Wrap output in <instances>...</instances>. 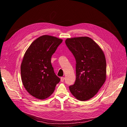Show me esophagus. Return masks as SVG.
Listing matches in <instances>:
<instances>
[{
    "instance_id": "esophagus-1",
    "label": "esophagus",
    "mask_w": 127,
    "mask_h": 127,
    "mask_svg": "<svg viewBox=\"0 0 127 127\" xmlns=\"http://www.w3.org/2000/svg\"><path fill=\"white\" fill-rule=\"evenodd\" d=\"M64 79H65V78H64V77H61V81L62 82H64Z\"/></svg>"
}]
</instances>
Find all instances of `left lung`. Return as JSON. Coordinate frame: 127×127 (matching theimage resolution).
Returning <instances> with one entry per match:
<instances>
[{
    "label": "left lung",
    "instance_id": "1",
    "mask_svg": "<svg viewBox=\"0 0 127 127\" xmlns=\"http://www.w3.org/2000/svg\"><path fill=\"white\" fill-rule=\"evenodd\" d=\"M65 43L76 60V80L69 86L76 99L85 101L93 97L104 84L106 77V60L100 47L91 38H68Z\"/></svg>",
    "mask_w": 127,
    "mask_h": 127
}]
</instances>
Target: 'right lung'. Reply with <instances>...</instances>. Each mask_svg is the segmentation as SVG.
I'll return each instance as SVG.
<instances>
[{"mask_svg": "<svg viewBox=\"0 0 127 127\" xmlns=\"http://www.w3.org/2000/svg\"><path fill=\"white\" fill-rule=\"evenodd\" d=\"M62 39L43 35L35 39L26 51L21 66L23 85L32 96L44 99L54 92L60 79L54 73L51 57Z\"/></svg>", "mask_w": 127, "mask_h": 127, "instance_id": "right-lung-1", "label": "right lung"}]
</instances>
